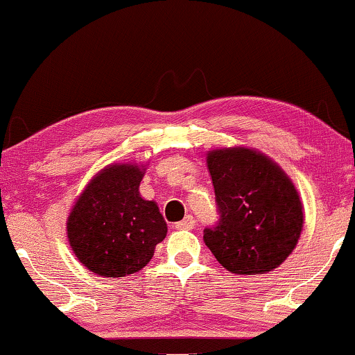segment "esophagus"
<instances>
[{
	"label": "esophagus",
	"mask_w": 355,
	"mask_h": 355,
	"mask_svg": "<svg viewBox=\"0 0 355 355\" xmlns=\"http://www.w3.org/2000/svg\"><path fill=\"white\" fill-rule=\"evenodd\" d=\"M194 227H196V218L192 217V215H186L184 220H181V222L176 223L178 230H192Z\"/></svg>",
	"instance_id": "esophagus-1"
}]
</instances>
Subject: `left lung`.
<instances>
[{"label": "left lung", "instance_id": "1", "mask_svg": "<svg viewBox=\"0 0 355 355\" xmlns=\"http://www.w3.org/2000/svg\"><path fill=\"white\" fill-rule=\"evenodd\" d=\"M207 168L220 215L204 230L211 254L239 275L279 268L303 228V207L290 178L266 155L243 146L209 151Z\"/></svg>", "mask_w": 355, "mask_h": 355}]
</instances>
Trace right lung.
<instances>
[{
	"mask_svg": "<svg viewBox=\"0 0 355 355\" xmlns=\"http://www.w3.org/2000/svg\"><path fill=\"white\" fill-rule=\"evenodd\" d=\"M144 168L110 164L78 197L67 233L83 266L103 277L135 274L153 257L168 227L158 205L140 197Z\"/></svg>",
	"mask_w": 355,
	"mask_h": 355,
	"instance_id": "add662e5",
	"label": "right lung"
}]
</instances>
